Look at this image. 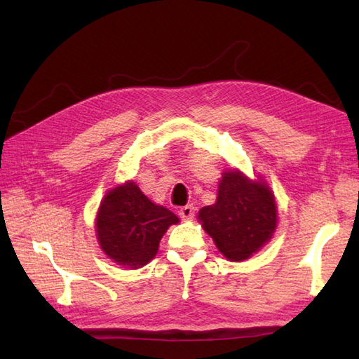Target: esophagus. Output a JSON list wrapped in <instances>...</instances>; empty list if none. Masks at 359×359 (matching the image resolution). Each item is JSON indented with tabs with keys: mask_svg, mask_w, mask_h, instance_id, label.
I'll use <instances>...</instances> for the list:
<instances>
[{
	"mask_svg": "<svg viewBox=\"0 0 359 359\" xmlns=\"http://www.w3.org/2000/svg\"><path fill=\"white\" fill-rule=\"evenodd\" d=\"M178 214H180V217H181L182 220H191L193 217H194V206L193 205L182 206Z\"/></svg>",
	"mask_w": 359,
	"mask_h": 359,
	"instance_id": "34e87169",
	"label": "esophagus"
}]
</instances>
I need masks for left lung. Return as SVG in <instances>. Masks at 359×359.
Masks as SVG:
<instances>
[{
	"instance_id": "obj_1",
	"label": "left lung",
	"mask_w": 359,
	"mask_h": 359,
	"mask_svg": "<svg viewBox=\"0 0 359 359\" xmlns=\"http://www.w3.org/2000/svg\"><path fill=\"white\" fill-rule=\"evenodd\" d=\"M199 223L231 262L257 253L277 229V202L265 180H250L240 169H226L217 201L199 211Z\"/></svg>"
}]
</instances>
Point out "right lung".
<instances>
[{
  "mask_svg": "<svg viewBox=\"0 0 359 359\" xmlns=\"http://www.w3.org/2000/svg\"><path fill=\"white\" fill-rule=\"evenodd\" d=\"M178 217L149 201L135 181L107 190L95 217V235L103 253L128 269L145 266Z\"/></svg>",
  "mask_w": 359,
  "mask_h": 359,
  "instance_id": "1",
  "label": "right lung"
}]
</instances>
